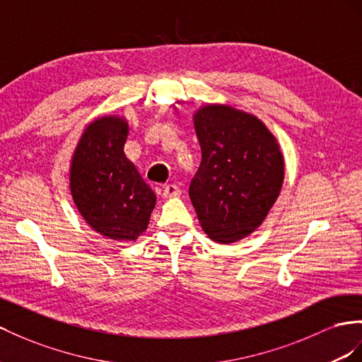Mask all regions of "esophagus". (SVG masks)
Segmentation results:
<instances>
[{
    "instance_id": "34e87169",
    "label": "esophagus",
    "mask_w": 362,
    "mask_h": 362,
    "mask_svg": "<svg viewBox=\"0 0 362 362\" xmlns=\"http://www.w3.org/2000/svg\"><path fill=\"white\" fill-rule=\"evenodd\" d=\"M182 194V189L177 187V185L170 183V185H165L163 187V197L170 199V197H179Z\"/></svg>"
}]
</instances>
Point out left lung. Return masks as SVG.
<instances>
[{
  "mask_svg": "<svg viewBox=\"0 0 362 362\" xmlns=\"http://www.w3.org/2000/svg\"><path fill=\"white\" fill-rule=\"evenodd\" d=\"M202 162L189 197L203 230L233 243L262 225L281 189L284 160L262 120L228 105L194 115Z\"/></svg>",
  "mask_w": 362,
  "mask_h": 362,
  "instance_id": "1",
  "label": "left lung"
}]
</instances>
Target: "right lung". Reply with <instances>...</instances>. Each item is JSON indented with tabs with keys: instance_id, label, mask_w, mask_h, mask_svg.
Instances as JSON below:
<instances>
[{
	"instance_id": "right-lung-1",
	"label": "right lung",
	"mask_w": 362,
	"mask_h": 362,
	"mask_svg": "<svg viewBox=\"0 0 362 362\" xmlns=\"http://www.w3.org/2000/svg\"><path fill=\"white\" fill-rule=\"evenodd\" d=\"M128 124L116 116L91 122L73 154L70 189L87 223L99 234L134 242L148 226L156 194L129 162Z\"/></svg>"
}]
</instances>
